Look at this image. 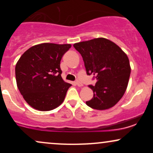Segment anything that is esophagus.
<instances>
[{"label": "esophagus", "mask_w": 153, "mask_h": 153, "mask_svg": "<svg viewBox=\"0 0 153 153\" xmlns=\"http://www.w3.org/2000/svg\"><path fill=\"white\" fill-rule=\"evenodd\" d=\"M76 85H78V87H82L83 86V84L82 82H80V81H76Z\"/></svg>", "instance_id": "obj_1"}]
</instances>
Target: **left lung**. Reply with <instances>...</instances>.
Returning a JSON list of instances; mask_svg holds the SVG:
<instances>
[{
  "instance_id": "obj_1",
  "label": "left lung",
  "mask_w": 153,
  "mask_h": 153,
  "mask_svg": "<svg viewBox=\"0 0 153 153\" xmlns=\"http://www.w3.org/2000/svg\"><path fill=\"white\" fill-rule=\"evenodd\" d=\"M81 54L88 75L96 78L95 85H89L94 97L87 106L106 110L115 106L125 93L131 67L127 54L114 42L106 38L93 39L73 45Z\"/></svg>"
}]
</instances>
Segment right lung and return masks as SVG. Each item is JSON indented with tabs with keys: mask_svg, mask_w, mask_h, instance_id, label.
I'll return each mask as SVG.
<instances>
[{
	"mask_svg": "<svg viewBox=\"0 0 153 153\" xmlns=\"http://www.w3.org/2000/svg\"><path fill=\"white\" fill-rule=\"evenodd\" d=\"M71 47V44L42 43L21 56L15 68L17 87L32 108L47 111L64 101L72 85L61 77L60 61Z\"/></svg>",
	"mask_w": 153,
	"mask_h": 153,
	"instance_id": "right-lung-1",
	"label": "right lung"
}]
</instances>
